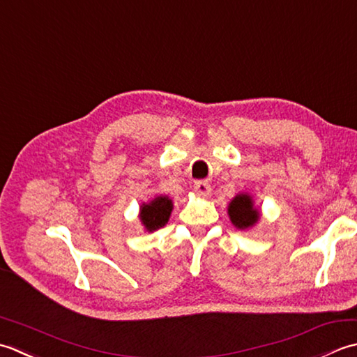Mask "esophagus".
Masks as SVG:
<instances>
[{
	"label": "esophagus",
	"instance_id": "34e87169",
	"mask_svg": "<svg viewBox=\"0 0 357 357\" xmlns=\"http://www.w3.org/2000/svg\"><path fill=\"white\" fill-rule=\"evenodd\" d=\"M194 191L199 195H208L211 192V185L208 183V180H197L194 183Z\"/></svg>",
	"mask_w": 357,
	"mask_h": 357
}]
</instances>
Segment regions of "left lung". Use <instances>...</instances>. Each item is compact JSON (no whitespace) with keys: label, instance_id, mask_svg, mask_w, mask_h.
Returning <instances> with one entry per match:
<instances>
[{"label":"left lung","instance_id":"8db88e82","mask_svg":"<svg viewBox=\"0 0 357 357\" xmlns=\"http://www.w3.org/2000/svg\"><path fill=\"white\" fill-rule=\"evenodd\" d=\"M229 219L238 229H248L257 223L260 213L257 208H254L251 195L238 194L231 200L228 206Z\"/></svg>","mask_w":357,"mask_h":357}]
</instances>
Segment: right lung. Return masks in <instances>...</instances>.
Listing matches in <instances>:
<instances>
[{"label":"right lung","instance_id":"add662e5","mask_svg":"<svg viewBox=\"0 0 357 357\" xmlns=\"http://www.w3.org/2000/svg\"><path fill=\"white\" fill-rule=\"evenodd\" d=\"M172 211V200L166 195H158L149 203H143L140 208V220L146 231L152 232L165 227L169 220Z\"/></svg>","mask_w":357,"mask_h":357}]
</instances>
